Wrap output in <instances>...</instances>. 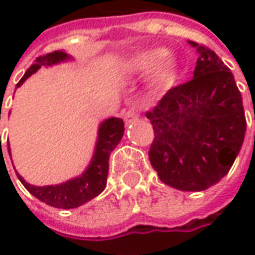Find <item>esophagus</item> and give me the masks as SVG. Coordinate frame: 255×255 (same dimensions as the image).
<instances>
[{
    "instance_id": "esophagus-1",
    "label": "esophagus",
    "mask_w": 255,
    "mask_h": 255,
    "mask_svg": "<svg viewBox=\"0 0 255 255\" xmlns=\"http://www.w3.org/2000/svg\"><path fill=\"white\" fill-rule=\"evenodd\" d=\"M137 116H139V114H137V108L134 107H130L126 112H125L124 115V119L126 124H130V122H133V121H136L137 119Z\"/></svg>"
}]
</instances>
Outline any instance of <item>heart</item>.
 <instances>
[{
    "label": "heart",
    "mask_w": 255,
    "mask_h": 255,
    "mask_svg": "<svg viewBox=\"0 0 255 255\" xmlns=\"http://www.w3.org/2000/svg\"><path fill=\"white\" fill-rule=\"evenodd\" d=\"M155 65L150 85L153 90L161 91L170 88L178 76V67L171 56H164L163 49H148L133 54L125 64V71L129 74H143Z\"/></svg>",
    "instance_id": "obj_1"
}]
</instances>
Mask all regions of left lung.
<instances>
[{"label":"left lung","mask_w":255,"mask_h":255,"mask_svg":"<svg viewBox=\"0 0 255 255\" xmlns=\"http://www.w3.org/2000/svg\"><path fill=\"white\" fill-rule=\"evenodd\" d=\"M196 47L194 78L168 90L146 112L154 140L148 158L164 184L205 191L226 175L246 134L242 94L230 68L209 47Z\"/></svg>","instance_id":"8db88e82"}]
</instances>
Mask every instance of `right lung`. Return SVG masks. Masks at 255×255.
Returning <instances> with one entry per match:
<instances>
[{
	"label": "right lung",
	"instance_id": "add662e5",
	"mask_svg": "<svg viewBox=\"0 0 255 255\" xmlns=\"http://www.w3.org/2000/svg\"><path fill=\"white\" fill-rule=\"evenodd\" d=\"M68 59H70V56H67V53L61 52V50L39 56L35 60V63L26 70L25 76L20 78L16 87L22 85L28 77L32 76L42 66H52V64H57L60 61ZM124 131L125 124L122 119L109 118L107 121H104L98 129V140H97V147H95L91 164L77 178L66 181L59 185L35 187V185L28 184L18 172H16V175L20 182L23 184V187L26 188L32 195L53 208L73 209L77 206H81L85 202L91 201L92 198L100 195L107 187L109 155L112 153V150L118 146V143L121 141ZM8 151H9V144H8Z\"/></svg>",
	"mask_w": 255,
	"mask_h": 255
}]
</instances>
